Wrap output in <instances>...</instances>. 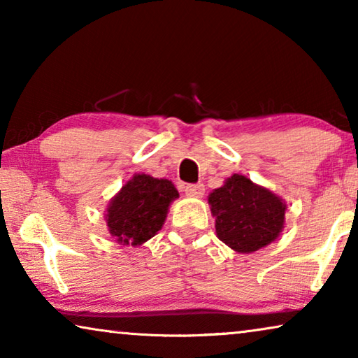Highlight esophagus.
<instances>
[{"label": "esophagus", "instance_id": "obj_1", "mask_svg": "<svg viewBox=\"0 0 358 358\" xmlns=\"http://www.w3.org/2000/svg\"><path fill=\"white\" fill-rule=\"evenodd\" d=\"M183 191L186 192V196L191 197H202L205 192V186L202 183H196V185H185Z\"/></svg>", "mask_w": 358, "mask_h": 358}]
</instances>
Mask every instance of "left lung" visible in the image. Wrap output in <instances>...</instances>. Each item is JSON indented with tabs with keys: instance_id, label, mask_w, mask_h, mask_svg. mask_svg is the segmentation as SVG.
<instances>
[{
	"instance_id": "1",
	"label": "left lung",
	"mask_w": 358,
	"mask_h": 358,
	"mask_svg": "<svg viewBox=\"0 0 358 358\" xmlns=\"http://www.w3.org/2000/svg\"><path fill=\"white\" fill-rule=\"evenodd\" d=\"M216 235L234 251L250 254L275 241L284 229L286 203L266 187L234 173L208 196Z\"/></svg>"
}]
</instances>
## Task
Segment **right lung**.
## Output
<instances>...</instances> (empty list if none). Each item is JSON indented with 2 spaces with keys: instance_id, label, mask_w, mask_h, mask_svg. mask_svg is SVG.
<instances>
[{
  "instance_id": "add662e5",
  "label": "right lung",
  "mask_w": 358,
  "mask_h": 358,
  "mask_svg": "<svg viewBox=\"0 0 358 358\" xmlns=\"http://www.w3.org/2000/svg\"><path fill=\"white\" fill-rule=\"evenodd\" d=\"M178 197L172 181L136 173L107 207L108 234L120 245L141 246L155 237Z\"/></svg>"
}]
</instances>
